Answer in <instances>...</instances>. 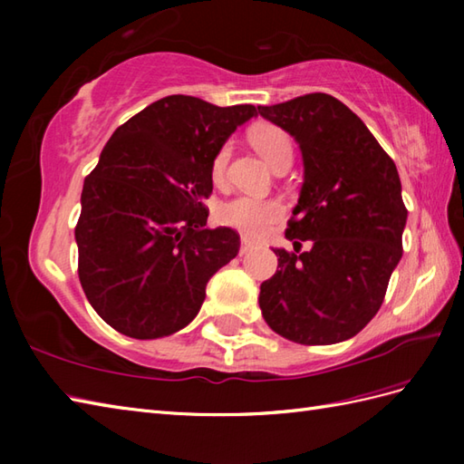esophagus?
I'll list each match as a JSON object with an SVG mask.
<instances>
[{"label": "esophagus", "mask_w": 464, "mask_h": 464, "mask_svg": "<svg viewBox=\"0 0 464 464\" xmlns=\"http://www.w3.org/2000/svg\"><path fill=\"white\" fill-rule=\"evenodd\" d=\"M253 245H255V241L249 239V237H245V235H243V237H241V253H247L253 247Z\"/></svg>", "instance_id": "esophagus-1"}]
</instances>
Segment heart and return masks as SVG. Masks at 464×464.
Wrapping results in <instances>:
<instances>
[{
	"label": "heart",
	"mask_w": 464,
	"mask_h": 464,
	"mask_svg": "<svg viewBox=\"0 0 464 464\" xmlns=\"http://www.w3.org/2000/svg\"><path fill=\"white\" fill-rule=\"evenodd\" d=\"M251 143L271 167L279 165L283 160H293V145L289 135L277 125L263 123L255 127L251 131ZM229 155L231 147L227 143L219 147V151L215 153L211 163L213 181H223L227 163H229ZM281 215L283 205L277 199H263V197L253 195L233 197V199L225 201L219 207V211H217V217H219V221L223 225L233 227V229H237L245 235H253V237H257V235H263L267 231Z\"/></svg>",
	"instance_id": "b5f03b06"
}]
</instances>
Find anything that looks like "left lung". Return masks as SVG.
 <instances>
[{
	"instance_id": "1",
	"label": "left lung",
	"mask_w": 464,
	"mask_h": 464,
	"mask_svg": "<svg viewBox=\"0 0 464 464\" xmlns=\"http://www.w3.org/2000/svg\"><path fill=\"white\" fill-rule=\"evenodd\" d=\"M259 113L299 143L304 167L285 231L295 251L273 249L279 265L261 285L263 319L293 343L347 341L381 309L402 257L407 207L395 161L333 95L259 105Z\"/></svg>"
}]
</instances>
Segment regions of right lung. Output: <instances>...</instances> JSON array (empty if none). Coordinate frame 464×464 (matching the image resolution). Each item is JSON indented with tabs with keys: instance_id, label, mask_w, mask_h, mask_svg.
<instances>
[{
	"instance_id": "1",
	"label": "right lung",
	"mask_w": 464,
	"mask_h": 464,
	"mask_svg": "<svg viewBox=\"0 0 464 464\" xmlns=\"http://www.w3.org/2000/svg\"><path fill=\"white\" fill-rule=\"evenodd\" d=\"M255 105L169 95L117 127L85 177L75 227L80 281L100 317L133 339L187 327L205 287L237 257L239 235L205 229L211 163Z\"/></svg>"
}]
</instances>
